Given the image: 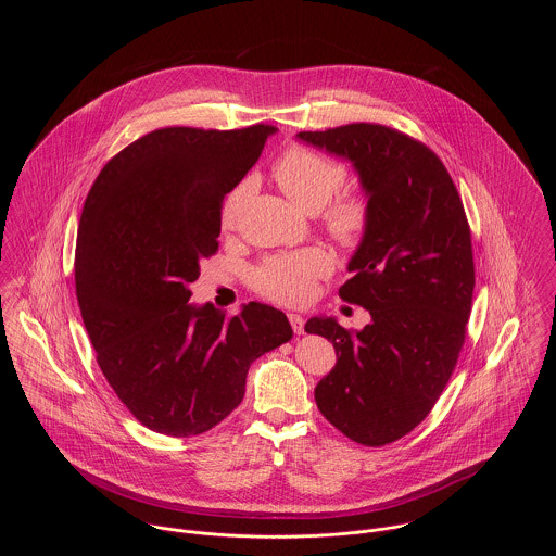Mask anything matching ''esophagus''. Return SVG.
I'll use <instances>...</instances> for the list:
<instances>
[{
  "label": "esophagus",
  "mask_w": 556,
  "mask_h": 556,
  "mask_svg": "<svg viewBox=\"0 0 556 556\" xmlns=\"http://www.w3.org/2000/svg\"><path fill=\"white\" fill-rule=\"evenodd\" d=\"M289 323H291L295 333H304V318L300 317V315H289Z\"/></svg>",
  "instance_id": "obj_1"
}]
</instances>
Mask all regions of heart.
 I'll list each match as a JSON object with an SVG mask.
<instances>
[{
  "instance_id": "b5f03b06",
  "label": "heart",
  "mask_w": 556,
  "mask_h": 556,
  "mask_svg": "<svg viewBox=\"0 0 556 556\" xmlns=\"http://www.w3.org/2000/svg\"><path fill=\"white\" fill-rule=\"evenodd\" d=\"M271 175L280 190L302 210L323 207V227L329 238L344 248H357L370 229V205L357 192H340L346 181V168L320 152L304 146L287 148L271 164ZM250 192L243 181L229 190L220 205L218 225L223 233L238 227L239 212ZM331 267L329 254L308 245L293 252L267 256L250 276L252 289L278 304H302L311 298L315 280Z\"/></svg>"
}]
</instances>
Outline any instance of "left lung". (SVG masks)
<instances>
[{"label":"left lung","mask_w":556,"mask_h":556,"mask_svg":"<svg viewBox=\"0 0 556 556\" xmlns=\"http://www.w3.org/2000/svg\"><path fill=\"white\" fill-rule=\"evenodd\" d=\"M298 137L351 160L368 192L370 229L338 295L372 320L353 331L315 317L306 331L338 355L315 390L318 410L351 441L383 447L426 419L456 368L476 287L471 227L445 164L396 128Z\"/></svg>","instance_id":"8db88e82"}]
</instances>
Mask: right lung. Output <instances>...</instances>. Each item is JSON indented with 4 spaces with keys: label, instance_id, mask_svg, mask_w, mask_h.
Here are the masks:
<instances>
[{
    "label": "right lung",
    "instance_id": "obj_1",
    "mask_svg": "<svg viewBox=\"0 0 556 556\" xmlns=\"http://www.w3.org/2000/svg\"><path fill=\"white\" fill-rule=\"evenodd\" d=\"M274 126L159 128L98 173L80 214L75 285L96 362L150 430L192 437L243 397L254 359L293 338L285 313L250 302L229 317L188 300L218 252L225 197Z\"/></svg>",
    "mask_w": 556,
    "mask_h": 556
}]
</instances>
